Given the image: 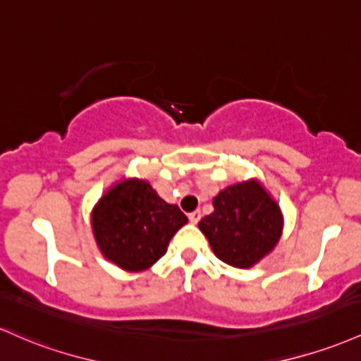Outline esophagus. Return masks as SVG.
Instances as JSON below:
<instances>
[{"label":"esophagus","instance_id":"esophagus-1","mask_svg":"<svg viewBox=\"0 0 361 361\" xmlns=\"http://www.w3.org/2000/svg\"><path fill=\"white\" fill-rule=\"evenodd\" d=\"M200 217H202V214H200V211H193V212H190L188 214V219H190V223H193V224H197L200 221Z\"/></svg>","mask_w":361,"mask_h":361}]
</instances>
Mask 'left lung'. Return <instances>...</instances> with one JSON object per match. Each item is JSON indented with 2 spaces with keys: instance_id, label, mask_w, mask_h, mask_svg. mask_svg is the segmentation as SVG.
<instances>
[{
  "instance_id": "8db88e82",
  "label": "left lung",
  "mask_w": 361,
  "mask_h": 361,
  "mask_svg": "<svg viewBox=\"0 0 361 361\" xmlns=\"http://www.w3.org/2000/svg\"><path fill=\"white\" fill-rule=\"evenodd\" d=\"M214 212L199 223L217 259L248 269L272 252L283 233L277 202L257 180L221 190L212 200Z\"/></svg>"
}]
</instances>
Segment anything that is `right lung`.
<instances>
[{"mask_svg": "<svg viewBox=\"0 0 361 361\" xmlns=\"http://www.w3.org/2000/svg\"><path fill=\"white\" fill-rule=\"evenodd\" d=\"M90 223L106 259L123 271L140 272L164 255L188 217L178 205L162 200L149 181L128 178L99 199Z\"/></svg>", "mask_w": 361, "mask_h": 361, "instance_id": "add662e5", "label": "right lung"}]
</instances>
